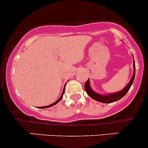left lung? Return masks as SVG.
Segmentation results:
<instances>
[{
	"instance_id": "left-lung-1",
	"label": "left lung",
	"mask_w": 148,
	"mask_h": 148,
	"mask_svg": "<svg viewBox=\"0 0 148 148\" xmlns=\"http://www.w3.org/2000/svg\"><path fill=\"white\" fill-rule=\"evenodd\" d=\"M133 68H134V71H133V77H132L131 79H130V82L128 83V84L127 85L122 91H119V92L115 93V94H111L109 95H106V96H103V95H100L97 93L94 92L92 89L90 87L89 84V80H87L85 83L84 85V89L86 91V92L88 94V96L92 98L94 100L98 101L99 102L104 103H113L115 101H117L119 99H122L125 94H127V91L130 89V86L133 84V81H134L135 79V75H136V64H135V61L134 63H133Z\"/></svg>"
}]
</instances>
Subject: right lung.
<instances>
[{
    "mask_svg": "<svg viewBox=\"0 0 148 148\" xmlns=\"http://www.w3.org/2000/svg\"><path fill=\"white\" fill-rule=\"evenodd\" d=\"M64 90H65V86H64V90H63V92H62V96H60V99H58V100L56 102H54V103H52V104H51V105H49V106H42V107H39V108H49V107H52V106H54V105H56V104L58 102H60V101L62 100V97H63V94H64Z\"/></svg>",
    "mask_w": 148,
    "mask_h": 148,
    "instance_id": "obj_1",
    "label": "right lung"
}]
</instances>
